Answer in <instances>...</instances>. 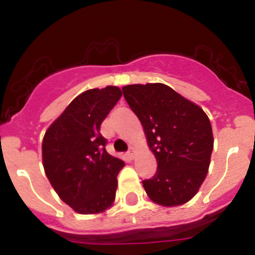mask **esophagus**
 <instances>
[{
  "label": "esophagus",
  "instance_id": "esophagus-1",
  "mask_svg": "<svg viewBox=\"0 0 255 255\" xmlns=\"http://www.w3.org/2000/svg\"><path fill=\"white\" fill-rule=\"evenodd\" d=\"M128 155H129V158H134V155H135V152H134V149H132V148H131V149H130L129 150V152H128Z\"/></svg>",
  "mask_w": 255,
  "mask_h": 255
}]
</instances>
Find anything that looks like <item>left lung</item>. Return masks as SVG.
I'll use <instances>...</instances> for the list:
<instances>
[{
    "label": "left lung",
    "instance_id": "8db88e82",
    "mask_svg": "<svg viewBox=\"0 0 255 255\" xmlns=\"http://www.w3.org/2000/svg\"><path fill=\"white\" fill-rule=\"evenodd\" d=\"M123 93L143 125L157 159L154 176L143 180L145 193L164 207L186 203L208 172L213 150L208 116L199 106L161 83L126 85Z\"/></svg>",
    "mask_w": 255,
    "mask_h": 255
}]
</instances>
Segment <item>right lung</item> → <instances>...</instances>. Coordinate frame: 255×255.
<instances>
[{
    "label": "right lung",
    "mask_w": 255,
    "mask_h": 255,
    "mask_svg": "<svg viewBox=\"0 0 255 255\" xmlns=\"http://www.w3.org/2000/svg\"><path fill=\"white\" fill-rule=\"evenodd\" d=\"M123 96L120 88L79 94L48 128L42 143L46 175L58 197L78 213L111 207L124 161L108 154L101 124Z\"/></svg>",
    "instance_id": "1"
}]
</instances>
